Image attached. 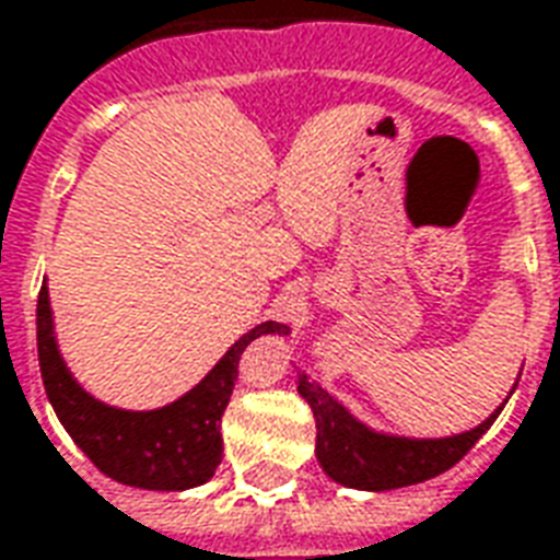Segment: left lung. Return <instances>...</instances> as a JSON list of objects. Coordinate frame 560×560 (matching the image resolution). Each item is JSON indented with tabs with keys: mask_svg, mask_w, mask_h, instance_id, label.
Masks as SVG:
<instances>
[{
	"mask_svg": "<svg viewBox=\"0 0 560 560\" xmlns=\"http://www.w3.org/2000/svg\"><path fill=\"white\" fill-rule=\"evenodd\" d=\"M296 393L312 405V413H315V456L320 468L327 470L329 480L341 482L348 489H363V492L401 489V486L432 480L438 474L450 470L480 441L506 399L513 396L510 393L498 411L489 413L480 425H474L468 432L446 434V438H405V434L377 432L363 420H357L339 399H332L327 389L308 375H300Z\"/></svg>",
	"mask_w": 560,
	"mask_h": 560,
	"instance_id": "1",
	"label": "left lung"
}]
</instances>
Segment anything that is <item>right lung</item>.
Wrapping results in <instances>:
<instances>
[{
    "label": "right lung",
    "instance_id": "right-lung-1",
    "mask_svg": "<svg viewBox=\"0 0 560 560\" xmlns=\"http://www.w3.org/2000/svg\"><path fill=\"white\" fill-rule=\"evenodd\" d=\"M35 320L44 389L66 432L110 480L152 492H185L215 474L221 465V413L231 401L240 357L260 336L291 332L288 324L276 320L257 324L185 396L155 411H126L95 399L71 375L56 345L47 288L38 293Z\"/></svg>",
    "mask_w": 560,
    "mask_h": 560
}]
</instances>
